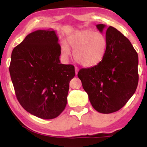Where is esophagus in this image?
Instances as JSON below:
<instances>
[{
	"mask_svg": "<svg viewBox=\"0 0 147 147\" xmlns=\"http://www.w3.org/2000/svg\"><path fill=\"white\" fill-rule=\"evenodd\" d=\"M78 72H79V68H77V67H75V74L76 75H77Z\"/></svg>",
	"mask_w": 147,
	"mask_h": 147,
	"instance_id": "34e87169",
	"label": "esophagus"
}]
</instances>
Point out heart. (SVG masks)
<instances>
[{
	"instance_id": "1",
	"label": "heart",
	"mask_w": 147,
	"mask_h": 147,
	"mask_svg": "<svg viewBox=\"0 0 147 147\" xmlns=\"http://www.w3.org/2000/svg\"><path fill=\"white\" fill-rule=\"evenodd\" d=\"M67 43L73 49V57L84 67H92L102 61L107 49V39L104 34L92 30L77 32L68 36ZM70 49L67 45L62 48V55L68 57Z\"/></svg>"
}]
</instances>
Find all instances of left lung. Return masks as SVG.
<instances>
[{
  "instance_id": "left-lung-1",
  "label": "left lung",
  "mask_w": 147,
  "mask_h": 147,
  "mask_svg": "<svg viewBox=\"0 0 147 147\" xmlns=\"http://www.w3.org/2000/svg\"><path fill=\"white\" fill-rule=\"evenodd\" d=\"M101 32L104 24L96 25ZM107 49L102 61L82 68L77 76L88 95L92 107L99 113L119 111L136 92L138 84V55L131 42L120 32L109 26L106 30Z\"/></svg>"
}]
</instances>
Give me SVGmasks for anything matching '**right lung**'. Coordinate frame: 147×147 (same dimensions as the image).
<instances>
[{
    "mask_svg": "<svg viewBox=\"0 0 147 147\" xmlns=\"http://www.w3.org/2000/svg\"><path fill=\"white\" fill-rule=\"evenodd\" d=\"M53 30L29 34L11 52L9 73L16 98L41 119L58 117L67 104L74 65L61 63V46Z\"/></svg>",
    "mask_w": 147,
    "mask_h": 147,
    "instance_id": "1",
    "label": "right lung"
}]
</instances>
